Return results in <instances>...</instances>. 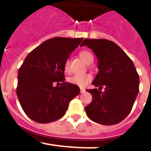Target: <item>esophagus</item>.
Here are the masks:
<instances>
[{
  "label": "esophagus",
  "mask_w": 151,
  "mask_h": 151,
  "mask_svg": "<svg viewBox=\"0 0 151 151\" xmlns=\"http://www.w3.org/2000/svg\"><path fill=\"white\" fill-rule=\"evenodd\" d=\"M85 91H86V90H85V88H81V89H80V92H81V93H83V92H85Z\"/></svg>",
  "instance_id": "esophagus-1"
}]
</instances>
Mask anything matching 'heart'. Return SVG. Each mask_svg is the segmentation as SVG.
<instances>
[{"mask_svg": "<svg viewBox=\"0 0 151 151\" xmlns=\"http://www.w3.org/2000/svg\"><path fill=\"white\" fill-rule=\"evenodd\" d=\"M79 56H80L81 58L85 63H87V64L91 63L93 62V60H94V57H93L92 54L86 50H83L81 51V52H80V53H79ZM64 69L65 72H68V71H69V63H68V61H67L66 63H65ZM91 80H92V76L90 75V74L75 75L68 79L70 83L81 87L85 86L87 83H89Z\"/></svg>", "mask_w": 151, "mask_h": 151, "instance_id": "obj_1", "label": "heart"}]
</instances>
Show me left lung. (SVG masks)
<instances>
[{
  "instance_id": "8db88e82",
  "label": "left lung",
  "mask_w": 151,
  "mask_h": 151,
  "mask_svg": "<svg viewBox=\"0 0 151 151\" xmlns=\"http://www.w3.org/2000/svg\"><path fill=\"white\" fill-rule=\"evenodd\" d=\"M93 51L98 60L99 72L87 89L92 101L85 107L93 122L114 125L124 120L131 112L139 92V75L131 59L114 42L106 39L83 40L81 46ZM102 86L105 91L101 92Z\"/></svg>"
}]
</instances>
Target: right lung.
I'll return each mask as SVG.
<instances>
[{
  "mask_svg": "<svg viewBox=\"0 0 151 151\" xmlns=\"http://www.w3.org/2000/svg\"><path fill=\"white\" fill-rule=\"evenodd\" d=\"M83 38L57 37L34 49L18 72L17 95L25 114L47 124L63 117L70 102L80 93L76 85L65 82V63ZM60 83L54 87L53 83Z\"/></svg>",
  "mask_w": 151,
  "mask_h": 151,
  "instance_id": "add662e5",
  "label": "right lung"
}]
</instances>
